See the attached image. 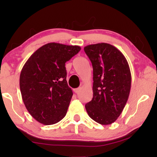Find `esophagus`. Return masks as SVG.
I'll return each instance as SVG.
<instances>
[{
	"instance_id": "obj_1",
	"label": "esophagus",
	"mask_w": 157,
	"mask_h": 157,
	"mask_svg": "<svg viewBox=\"0 0 157 157\" xmlns=\"http://www.w3.org/2000/svg\"><path fill=\"white\" fill-rule=\"evenodd\" d=\"M80 89H81L80 88H77V89H74V91L76 94H78V92L80 91Z\"/></svg>"
}]
</instances>
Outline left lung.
Wrapping results in <instances>:
<instances>
[{"label":"left lung","mask_w":157,"mask_h":157,"mask_svg":"<svg viewBox=\"0 0 157 157\" xmlns=\"http://www.w3.org/2000/svg\"><path fill=\"white\" fill-rule=\"evenodd\" d=\"M93 66V98L85 105L88 114L102 125L114 122L129 96L132 76L126 58L112 45L84 47Z\"/></svg>","instance_id":"left-lung-1"}]
</instances>
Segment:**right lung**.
Instances as JSON below:
<instances>
[{
  "mask_svg": "<svg viewBox=\"0 0 157 157\" xmlns=\"http://www.w3.org/2000/svg\"><path fill=\"white\" fill-rule=\"evenodd\" d=\"M81 50L78 46L49 43L36 51L21 70V96L30 114L45 125L65 117L73 92L65 64Z\"/></svg>",
  "mask_w": 157,
  "mask_h": 157,
  "instance_id": "add662e5",
  "label": "right lung"
}]
</instances>
